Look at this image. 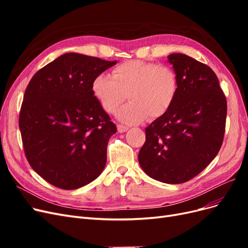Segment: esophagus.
I'll return each instance as SVG.
<instances>
[{"label": "esophagus", "mask_w": 248, "mask_h": 248, "mask_svg": "<svg viewBox=\"0 0 248 248\" xmlns=\"http://www.w3.org/2000/svg\"><path fill=\"white\" fill-rule=\"evenodd\" d=\"M117 128H118V131H119V132H121V133L128 130V127H127V126H124V125H121V124L117 125Z\"/></svg>", "instance_id": "34e87169"}]
</instances>
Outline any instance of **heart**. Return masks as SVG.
Wrapping results in <instances>:
<instances>
[{
    "label": "heart",
    "mask_w": 248,
    "mask_h": 248,
    "mask_svg": "<svg viewBox=\"0 0 248 248\" xmlns=\"http://www.w3.org/2000/svg\"><path fill=\"white\" fill-rule=\"evenodd\" d=\"M179 89L177 72L168 65L132 60L118 65L111 77L100 73L92 82V91L102 108L115 114L128 94L129 102L118 112L126 124H138L158 118L170 109Z\"/></svg>",
    "instance_id": "b5f03b06"
}]
</instances>
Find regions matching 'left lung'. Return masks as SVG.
<instances>
[{
    "instance_id": "obj_1",
    "label": "left lung",
    "mask_w": 248,
    "mask_h": 248,
    "mask_svg": "<svg viewBox=\"0 0 248 248\" xmlns=\"http://www.w3.org/2000/svg\"><path fill=\"white\" fill-rule=\"evenodd\" d=\"M168 59L178 74V93L166 114L146 128L139 162L152 179L180 184L199 175L220 150L227 99L209 66L183 54Z\"/></svg>"
}]
</instances>
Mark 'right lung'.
<instances>
[{
	"label": "right lung",
	"mask_w": 248,
	"mask_h": 248,
	"mask_svg": "<svg viewBox=\"0 0 248 248\" xmlns=\"http://www.w3.org/2000/svg\"><path fill=\"white\" fill-rule=\"evenodd\" d=\"M117 61L68 52L35 73L24 95L19 129L30 166L49 184L70 190L98 177L117 132L92 91Z\"/></svg>",
	"instance_id": "1"
}]
</instances>
